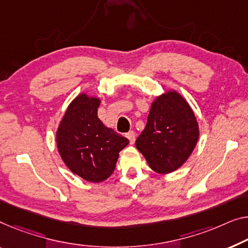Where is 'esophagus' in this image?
I'll list each match as a JSON object with an SVG mask.
<instances>
[{"label":"esophagus","instance_id":"esophagus-1","mask_svg":"<svg viewBox=\"0 0 248 248\" xmlns=\"http://www.w3.org/2000/svg\"><path fill=\"white\" fill-rule=\"evenodd\" d=\"M125 137L129 139V142H130V145H134L135 143V140H136V134L135 131H129Z\"/></svg>","mask_w":248,"mask_h":248}]
</instances>
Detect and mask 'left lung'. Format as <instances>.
Segmentation results:
<instances>
[{"label":"left lung","instance_id":"obj_1","mask_svg":"<svg viewBox=\"0 0 248 248\" xmlns=\"http://www.w3.org/2000/svg\"><path fill=\"white\" fill-rule=\"evenodd\" d=\"M198 138L194 111L178 92L170 90L155 99L136 147L154 171L169 173L189 158Z\"/></svg>","mask_w":248,"mask_h":248}]
</instances>
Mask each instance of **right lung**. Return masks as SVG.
Instances as JSON below:
<instances>
[{
  "label": "right lung",
  "mask_w": 248,
  "mask_h": 248,
  "mask_svg": "<svg viewBox=\"0 0 248 248\" xmlns=\"http://www.w3.org/2000/svg\"><path fill=\"white\" fill-rule=\"evenodd\" d=\"M100 99L81 93L70 103L57 130L59 154L70 170L90 183L106 180L129 140L98 118Z\"/></svg>",
  "instance_id": "add662e5"
}]
</instances>
